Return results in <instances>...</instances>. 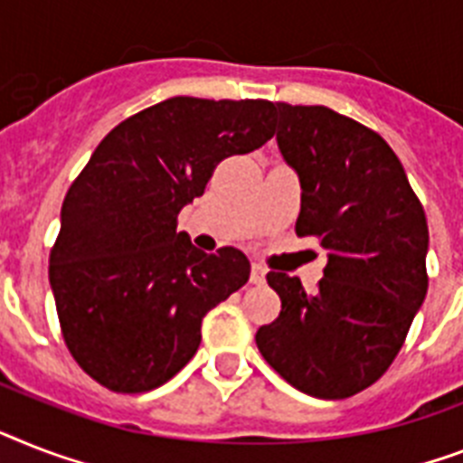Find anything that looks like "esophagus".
<instances>
[{
	"label": "esophagus",
	"mask_w": 463,
	"mask_h": 463,
	"mask_svg": "<svg viewBox=\"0 0 463 463\" xmlns=\"http://www.w3.org/2000/svg\"><path fill=\"white\" fill-rule=\"evenodd\" d=\"M266 280V269L259 264H251V273H250V283L261 285Z\"/></svg>",
	"instance_id": "obj_1"
}]
</instances>
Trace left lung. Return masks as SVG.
Segmentation results:
<instances>
[{
	"label": "left lung",
	"mask_w": 463,
	"mask_h": 463,
	"mask_svg": "<svg viewBox=\"0 0 463 463\" xmlns=\"http://www.w3.org/2000/svg\"><path fill=\"white\" fill-rule=\"evenodd\" d=\"M276 123L302 185L295 231L318 238L328 264L317 292L270 270L280 314L257 330V347L299 392L345 400L388 371L426 299V213L397 154L371 128L285 101Z\"/></svg>",
	"instance_id": "1"
}]
</instances>
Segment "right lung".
Returning a JSON list of instances; mask_svg holds the SVG:
<instances>
[{
    "mask_svg": "<svg viewBox=\"0 0 463 463\" xmlns=\"http://www.w3.org/2000/svg\"><path fill=\"white\" fill-rule=\"evenodd\" d=\"M266 99L171 97L97 145L69 187L49 283L66 347L114 392L171 381L202 342V318L250 280L235 247L197 250L178 213L221 161L273 137Z\"/></svg>",
    "mask_w": 463,
    "mask_h": 463,
    "instance_id": "1",
    "label": "right lung"
}]
</instances>
